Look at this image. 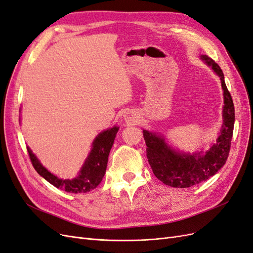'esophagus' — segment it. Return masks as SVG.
I'll use <instances>...</instances> for the list:
<instances>
[{
    "instance_id": "obj_1",
    "label": "esophagus",
    "mask_w": 253,
    "mask_h": 253,
    "mask_svg": "<svg viewBox=\"0 0 253 253\" xmlns=\"http://www.w3.org/2000/svg\"><path fill=\"white\" fill-rule=\"evenodd\" d=\"M134 118H135V117H133V115H132V117H131V115H127L126 120V121H132V122H134V121H135Z\"/></svg>"
}]
</instances>
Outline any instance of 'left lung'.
I'll return each mask as SVG.
<instances>
[{"label":"left lung","mask_w":253,"mask_h":253,"mask_svg":"<svg viewBox=\"0 0 253 253\" xmlns=\"http://www.w3.org/2000/svg\"><path fill=\"white\" fill-rule=\"evenodd\" d=\"M202 59L219 76L224 89V121L216 143L206 154H202V152L193 155L180 154L168 147L160 135L147 129L142 131L147 144V157L153 173L165 185L174 188H190L206 181L220 170L230 152L235 117L232 97L226 86L224 73L218 64L208 56L204 55Z\"/></svg>","instance_id":"obj_1"}]
</instances>
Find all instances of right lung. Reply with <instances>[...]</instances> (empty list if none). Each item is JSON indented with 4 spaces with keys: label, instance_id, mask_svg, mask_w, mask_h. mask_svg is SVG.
Wrapping results in <instances>:
<instances>
[{
    "label": "right lung",
    "instance_id": "add662e5",
    "mask_svg": "<svg viewBox=\"0 0 253 253\" xmlns=\"http://www.w3.org/2000/svg\"><path fill=\"white\" fill-rule=\"evenodd\" d=\"M118 129L119 128L117 126H114L106 129V131L100 133L98 137H96V139L93 142V149H91L79 175L76 178H58L57 176L45 169L28 148L27 151L30 162H32L35 170L56 188H59L68 193L76 194L89 192L90 190L95 189L103 178L106 170V165H108L110 151Z\"/></svg>",
    "mask_w": 253,
    "mask_h": 253
}]
</instances>
